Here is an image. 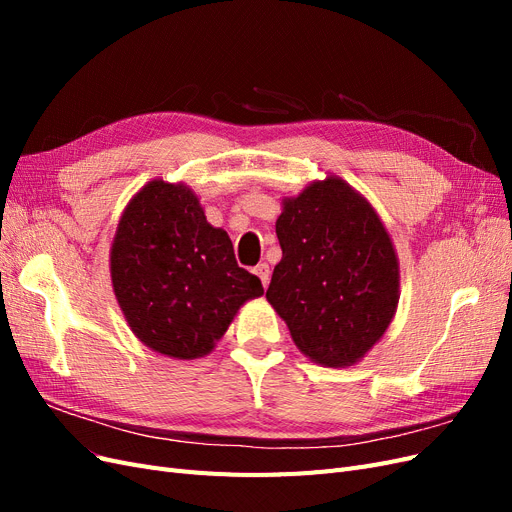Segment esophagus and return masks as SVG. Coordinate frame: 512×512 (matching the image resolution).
Listing matches in <instances>:
<instances>
[{"label": "esophagus", "instance_id": "34e87169", "mask_svg": "<svg viewBox=\"0 0 512 512\" xmlns=\"http://www.w3.org/2000/svg\"><path fill=\"white\" fill-rule=\"evenodd\" d=\"M254 273L260 277V282H262V286H269V280H271V271H269V265L267 262H260L258 267H254Z\"/></svg>", "mask_w": 512, "mask_h": 512}]
</instances>
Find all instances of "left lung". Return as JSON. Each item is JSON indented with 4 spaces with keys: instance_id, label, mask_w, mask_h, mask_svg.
Masks as SVG:
<instances>
[{
    "instance_id": "obj_1",
    "label": "left lung",
    "mask_w": 512,
    "mask_h": 512,
    "mask_svg": "<svg viewBox=\"0 0 512 512\" xmlns=\"http://www.w3.org/2000/svg\"><path fill=\"white\" fill-rule=\"evenodd\" d=\"M282 260L267 301L309 361L359 363L389 329L399 303V258L369 200L342 177L282 198Z\"/></svg>"
}]
</instances>
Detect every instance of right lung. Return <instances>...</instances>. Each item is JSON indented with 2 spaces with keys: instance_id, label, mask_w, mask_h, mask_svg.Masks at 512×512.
I'll use <instances>...</instances> for the list:
<instances>
[{
  "instance_id": "right-lung-1",
  "label": "right lung",
  "mask_w": 512,
  "mask_h": 512,
  "mask_svg": "<svg viewBox=\"0 0 512 512\" xmlns=\"http://www.w3.org/2000/svg\"><path fill=\"white\" fill-rule=\"evenodd\" d=\"M111 282L130 331L177 361L207 356L239 309L265 292L190 185L164 179L147 181L123 209Z\"/></svg>"
}]
</instances>
